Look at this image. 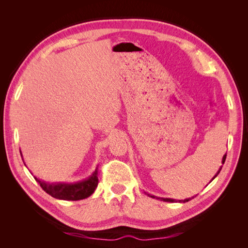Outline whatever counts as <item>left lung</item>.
<instances>
[{
	"instance_id": "left-lung-1",
	"label": "left lung",
	"mask_w": 248,
	"mask_h": 248,
	"mask_svg": "<svg viewBox=\"0 0 248 248\" xmlns=\"http://www.w3.org/2000/svg\"><path fill=\"white\" fill-rule=\"evenodd\" d=\"M226 158H227V154L226 155H223V157H222V163H224V161H226ZM221 170V168L219 169V170L218 171H217V174L214 176V178L217 176V175H218L219 174V171ZM213 178V179H214ZM212 179V180H213ZM212 180H211V181H212ZM148 196H150V194H148ZM150 197H151V198H155L154 196H150ZM156 199H159V200H161V201H163V202H176V200H172V199H164V198H156ZM191 199H186V200H180L179 202H188V201H190Z\"/></svg>"
}]
</instances>
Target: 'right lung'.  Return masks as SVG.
I'll return each instance as SVG.
<instances>
[{"label": "right lung", "mask_w": 248, "mask_h": 248, "mask_svg": "<svg viewBox=\"0 0 248 248\" xmlns=\"http://www.w3.org/2000/svg\"><path fill=\"white\" fill-rule=\"evenodd\" d=\"M97 175H98V170L96 168L93 174L89 178L76 183H47L41 181L36 177L34 178L40 184L41 188L52 198L64 201H78L89 198L95 191L97 185H98Z\"/></svg>", "instance_id": "right-lung-1"}]
</instances>
